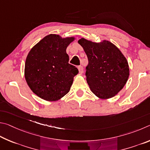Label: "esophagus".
<instances>
[{"label": "esophagus", "instance_id": "34e87169", "mask_svg": "<svg viewBox=\"0 0 150 150\" xmlns=\"http://www.w3.org/2000/svg\"><path fill=\"white\" fill-rule=\"evenodd\" d=\"M78 70H79V72L80 74H82L83 73V67H82V66H79V67H78Z\"/></svg>", "mask_w": 150, "mask_h": 150}]
</instances>
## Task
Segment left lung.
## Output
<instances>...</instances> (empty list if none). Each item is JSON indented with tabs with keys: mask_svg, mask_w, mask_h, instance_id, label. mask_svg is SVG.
<instances>
[{
	"mask_svg": "<svg viewBox=\"0 0 150 150\" xmlns=\"http://www.w3.org/2000/svg\"><path fill=\"white\" fill-rule=\"evenodd\" d=\"M88 59L86 80L92 92L101 99H109L119 92L129 76L127 60L111 42L101 43L82 38L78 41Z\"/></svg>",
	"mask_w": 150,
	"mask_h": 150,
	"instance_id": "8db88e82",
	"label": "left lung"
}]
</instances>
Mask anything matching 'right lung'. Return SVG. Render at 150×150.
<instances>
[{"mask_svg":"<svg viewBox=\"0 0 150 150\" xmlns=\"http://www.w3.org/2000/svg\"><path fill=\"white\" fill-rule=\"evenodd\" d=\"M74 38L56 34L45 37L30 50L25 63V78L33 92L46 101H57L70 91L78 68L68 63L67 47Z\"/></svg>","mask_w":150,"mask_h":150,"instance_id":"1","label":"right lung"}]
</instances>
